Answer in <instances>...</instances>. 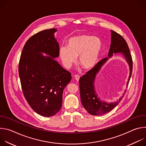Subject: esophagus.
<instances>
[{"label":"esophagus","instance_id":"obj_1","mask_svg":"<svg viewBox=\"0 0 146 146\" xmlns=\"http://www.w3.org/2000/svg\"><path fill=\"white\" fill-rule=\"evenodd\" d=\"M74 78H75V79H76V80L77 81H78L79 79H80V76L78 75H75L74 76Z\"/></svg>","mask_w":146,"mask_h":146}]
</instances>
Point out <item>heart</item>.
<instances>
[{
  "mask_svg": "<svg viewBox=\"0 0 146 146\" xmlns=\"http://www.w3.org/2000/svg\"><path fill=\"white\" fill-rule=\"evenodd\" d=\"M102 44L100 40L92 36L82 35L71 37L68 46H62L59 56L64 65L69 68L78 56V63L85 69H90L96 64Z\"/></svg>",
  "mask_w": 146,
  "mask_h": 146,
  "instance_id": "b5f03b06",
  "label": "heart"
}]
</instances>
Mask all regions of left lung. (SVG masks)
Masks as SVG:
<instances>
[{
    "mask_svg": "<svg viewBox=\"0 0 146 146\" xmlns=\"http://www.w3.org/2000/svg\"><path fill=\"white\" fill-rule=\"evenodd\" d=\"M111 44L108 54V57L102 59L100 61L86 74L83 75L79 80L80 97L82 105L84 109L91 115H100L110 111L122 100L123 95L117 101L108 103L101 100L96 95L95 90V80L96 74L101 68L108 61L109 58L117 53H121L125 58L129 66V76L127 85L129 82L133 68V62L130 50L125 40L119 34L111 31ZM126 91H125V92Z\"/></svg>",
    "mask_w": 146,
    "mask_h": 146,
    "instance_id": "obj_1",
    "label": "left lung"
}]
</instances>
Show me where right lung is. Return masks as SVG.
I'll return each mask as SVG.
<instances>
[{"mask_svg": "<svg viewBox=\"0 0 146 146\" xmlns=\"http://www.w3.org/2000/svg\"><path fill=\"white\" fill-rule=\"evenodd\" d=\"M56 31L44 30L29 38L19 62L24 95L32 109L44 117L53 116L60 110L64 90L72 78L71 73L54 59L59 56V50L54 37Z\"/></svg>", "mask_w": 146, "mask_h": 146, "instance_id": "right-lung-1", "label": "right lung"}]
</instances>
